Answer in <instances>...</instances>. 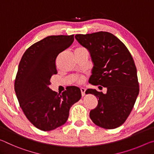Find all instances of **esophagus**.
Here are the masks:
<instances>
[{
	"label": "esophagus",
	"mask_w": 154,
	"mask_h": 154,
	"mask_svg": "<svg viewBox=\"0 0 154 154\" xmlns=\"http://www.w3.org/2000/svg\"><path fill=\"white\" fill-rule=\"evenodd\" d=\"M85 91H86V89H85V88H80V91H81L82 96H85Z\"/></svg>",
	"instance_id": "obj_1"
}]
</instances>
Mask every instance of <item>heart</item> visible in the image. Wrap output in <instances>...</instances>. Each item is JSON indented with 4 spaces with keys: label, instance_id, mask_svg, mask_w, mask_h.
<instances>
[{
    "label": "heart",
    "instance_id": "1",
    "mask_svg": "<svg viewBox=\"0 0 154 154\" xmlns=\"http://www.w3.org/2000/svg\"><path fill=\"white\" fill-rule=\"evenodd\" d=\"M80 49H83V48H77L76 50H80ZM83 80H84V78L83 77H77L75 81H76L77 83H79V84H81V83H82Z\"/></svg>",
    "mask_w": 154,
    "mask_h": 154
}]
</instances>
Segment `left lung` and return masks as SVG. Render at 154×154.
<instances>
[{
    "label": "left lung",
    "mask_w": 154,
    "mask_h": 154,
    "mask_svg": "<svg viewBox=\"0 0 154 154\" xmlns=\"http://www.w3.org/2000/svg\"><path fill=\"white\" fill-rule=\"evenodd\" d=\"M75 38L88 50L94 63L89 82L107 89L106 94L92 89L85 92L98 99L97 107L90 111L91 119L105 129L119 127L130 114L139 93L132 55L123 43L110 32L78 34Z\"/></svg>",
    "instance_id": "1"
}]
</instances>
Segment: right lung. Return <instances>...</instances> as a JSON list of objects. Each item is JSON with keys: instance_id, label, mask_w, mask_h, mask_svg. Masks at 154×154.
Instances as JSON below:
<instances>
[{"instance_id": "obj_1", "label": "right lung", "mask_w": 154, "mask_h": 154, "mask_svg": "<svg viewBox=\"0 0 154 154\" xmlns=\"http://www.w3.org/2000/svg\"><path fill=\"white\" fill-rule=\"evenodd\" d=\"M74 40L72 35H52L28 48L20 60L15 91L20 107L34 126L50 131L65 124L72 106L81 98L79 87L58 94L48 87L57 74L55 60Z\"/></svg>"}]
</instances>
